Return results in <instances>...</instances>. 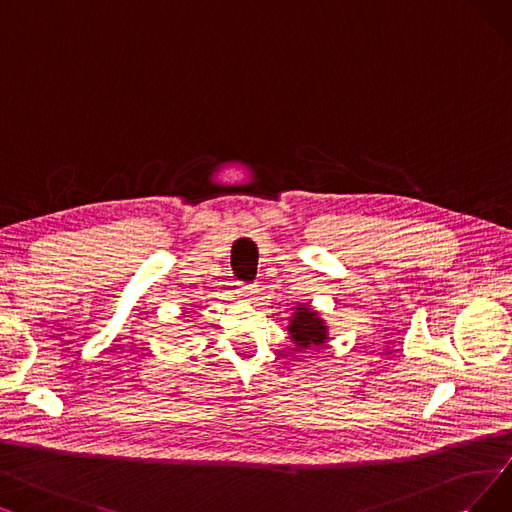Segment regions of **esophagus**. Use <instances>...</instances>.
Instances as JSON below:
<instances>
[{"mask_svg":"<svg viewBox=\"0 0 512 512\" xmlns=\"http://www.w3.org/2000/svg\"><path fill=\"white\" fill-rule=\"evenodd\" d=\"M239 283H241V281H239ZM239 292H241V296H245V298H254V294H256V285H254V283H241Z\"/></svg>","mask_w":512,"mask_h":512,"instance_id":"obj_1","label":"esophagus"}]
</instances>
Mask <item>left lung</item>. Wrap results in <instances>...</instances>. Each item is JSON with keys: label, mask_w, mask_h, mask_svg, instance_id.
<instances>
[{"label": "left lung", "mask_w": 512, "mask_h": 512, "mask_svg": "<svg viewBox=\"0 0 512 512\" xmlns=\"http://www.w3.org/2000/svg\"><path fill=\"white\" fill-rule=\"evenodd\" d=\"M296 315L290 323V334L294 344L298 349L294 351H309L315 349V346H323L325 342V325L323 321L317 317L315 311L306 309V306H296Z\"/></svg>", "instance_id": "1"}]
</instances>
